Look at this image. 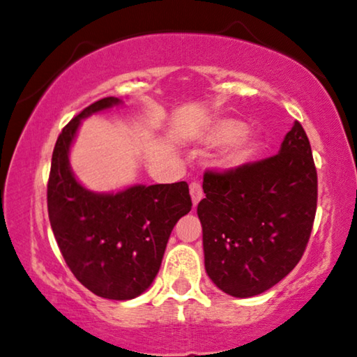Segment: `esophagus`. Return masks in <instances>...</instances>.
Returning <instances> with one entry per match:
<instances>
[{
	"mask_svg": "<svg viewBox=\"0 0 357 357\" xmlns=\"http://www.w3.org/2000/svg\"><path fill=\"white\" fill-rule=\"evenodd\" d=\"M189 191H191V197H192V204L197 206L199 201L202 199V186L199 181H192L189 184Z\"/></svg>",
	"mask_w": 357,
	"mask_h": 357,
	"instance_id": "obj_1",
	"label": "esophagus"
}]
</instances>
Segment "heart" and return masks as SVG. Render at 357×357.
Returning <instances> with one entry per match:
<instances>
[{
    "label": "heart",
    "mask_w": 357,
    "mask_h": 357,
    "mask_svg": "<svg viewBox=\"0 0 357 357\" xmlns=\"http://www.w3.org/2000/svg\"><path fill=\"white\" fill-rule=\"evenodd\" d=\"M245 126L235 119H218L208 126L206 139L208 144L218 145L229 142L230 145L223 151V163L228 168H238L245 165L251 155V145L245 137H238L243 134Z\"/></svg>",
    "instance_id": "b5f03b06"
}]
</instances>
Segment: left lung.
Here are the masks:
<instances>
[{"label": "left lung", "instance_id": "left-lung-1", "mask_svg": "<svg viewBox=\"0 0 357 357\" xmlns=\"http://www.w3.org/2000/svg\"><path fill=\"white\" fill-rule=\"evenodd\" d=\"M310 142L294 122L278 155L228 171H206L197 215L204 263L228 296L263 294L291 273L310 238L317 212Z\"/></svg>", "mask_w": 357, "mask_h": 357}]
</instances>
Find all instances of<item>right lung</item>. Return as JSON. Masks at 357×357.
Here are the masks:
<instances>
[{
    "label": "right lung",
    "mask_w": 357,
    "mask_h": 357,
    "mask_svg": "<svg viewBox=\"0 0 357 357\" xmlns=\"http://www.w3.org/2000/svg\"><path fill=\"white\" fill-rule=\"evenodd\" d=\"M121 104L102 98L71 119L56 139L47 207L66 266L99 297L129 301L158 274L176 222L191 211L186 181L137 184L116 194H96L76 181L68 153L84 117Z\"/></svg>",
    "instance_id": "obj_1"
}]
</instances>
